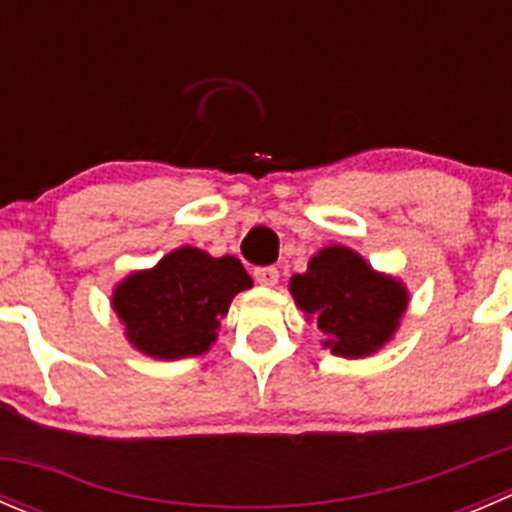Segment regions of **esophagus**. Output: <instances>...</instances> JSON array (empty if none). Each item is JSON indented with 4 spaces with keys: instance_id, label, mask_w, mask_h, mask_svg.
Returning a JSON list of instances; mask_svg holds the SVG:
<instances>
[{
    "instance_id": "esophagus-1",
    "label": "esophagus",
    "mask_w": 512,
    "mask_h": 512,
    "mask_svg": "<svg viewBox=\"0 0 512 512\" xmlns=\"http://www.w3.org/2000/svg\"><path fill=\"white\" fill-rule=\"evenodd\" d=\"M255 280L260 282L262 287H275L280 282V270L277 267H257Z\"/></svg>"
}]
</instances>
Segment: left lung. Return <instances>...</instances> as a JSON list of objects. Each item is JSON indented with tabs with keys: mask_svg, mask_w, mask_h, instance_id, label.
<instances>
[{
	"mask_svg": "<svg viewBox=\"0 0 512 512\" xmlns=\"http://www.w3.org/2000/svg\"><path fill=\"white\" fill-rule=\"evenodd\" d=\"M289 289L299 309L317 319L329 337L324 347L349 359L384 347L409 302L399 282L376 275L356 252L342 245L317 252L309 260V270L292 277Z\"/></svg>",
	"mask_w": 512,
	"mask_h": 512,
	"instance_id": "left-lung-1",
	"label": "left lung"
}]
</instances>
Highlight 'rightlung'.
Wrapping results in <instances>:
<instances>
[{
	"label": "right lung",
	"instance_id": "add662e5",
	"mask_svg": "<svg viewBox=\"0 0 512 512\" xmlns=\"http://www.w3.org/2000/svg\"><path fill=\"white\" fill-rule=\"evenodd\" d=\"M247 287L252 280L237 257L180 247L121 282L113 309L133 347L156 359H183L208 352L232 297Z\"/></svg>",
	"mask_w": 512,
	"mask_h": 512
}]
</instances>
